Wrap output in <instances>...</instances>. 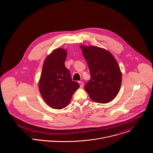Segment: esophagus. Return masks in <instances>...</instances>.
<instances>
[{
	"label": "esophagus",
	"mask_w": 153,
	"mask_h": 153,
	"mask_svg": "<svg viewBox=\"0 0 153 153\" xmlns=\"http://www.w3.org/2000/svg\"><path fill=\"white\" fill-rule=\"evenodd\" d=\"M78 83H79V85H80V87H81V88H82L83 86H84L83 82H82V81H78Z\"/></svg>",
	"instance_id": "esophagus-1"
}]
</instances>
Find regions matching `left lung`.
<instances>
[{"instance_id":"8db88e82","label":"left lung","mask_w":153,"mask_h":153,"mask_svg":"<svg viewBox=\"0 0 153 153\" xmlns=\"http://www.w3.org/2000/svg\"><path fill=\"white\" fill-rule=\"evenodd\" d=\"M88 64L91 78L84 88L93 101L106 103L112 101L120 89L122 75L112 54L95 46L80 45Z\"/></svg>"}]
</instances>
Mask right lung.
<instances>
[{
	"label": "right lung",
	"mask_w": 153,
	"mask_h": 153,
	"mask_svg": "<svg viewBox=\"0 0 153 153\" xmlns=\"http://www.w3.org/2000/svg\"><path fill=\"white\" fill-rule=\"evenodd\" d=\"M67 51L63 48L54 50L45 59L39 82L40 93L51 108L61 109L69 103L79 84L72 80L65 62Z\"/></svg>",
	"instance_id": "obj_1"
}]
</instances>
